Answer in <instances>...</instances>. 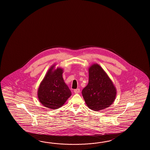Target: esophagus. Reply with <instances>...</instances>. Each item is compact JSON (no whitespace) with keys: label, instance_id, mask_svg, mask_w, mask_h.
<instances>
[{"label":"esophagus","instance_id":"1","mask_svg":"<svg viewBox=\"0 0 150 150\" xmlns=\"http://www.w3.org/2000/svg\"><path fill=\"white\" fill-rule=\"evenodd\" d=\"M74 92L75 93H79L80 92V89L79 88H78V89H74Z\"/></svg>","mask_w":150,"mask_h":150}]
</instances>
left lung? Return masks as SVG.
<instances>
[{
  "label": "left lung",
  "mask_w": 150,
  "mask_h": 150,
  "mask_svg": "<svg viewBox=\"0 0 150 150\" xmlns=\"http://www.w3.org/2000/svg\"><path fill=\"white\" fill-rule=\"evenodd\" d=\"M82 94L88 108L99 111L112 105L115 100L116 90L102 67L94 64L89 67L88 83L83 89Z\"/></svg>",
  "instance_id": "8db88e82"
}]
</instances>
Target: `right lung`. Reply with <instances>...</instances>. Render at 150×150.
<instances>
[{
    "label": "right lung",
    "mask_w": 150,
    "mask_h": 150,
    "mask_svg": "<svg viewBox=\"0 0 150 150\" xmlns=\"http://www.w3.org/2000/svg\"><path fill=\"white\" fill-rule=\"evenodd\" d=\"M54 65L49 70L38 89V98L42 104L48 108L56 109L61 107L71 96L68 86L62 76L63 70Z\"/></svg>",
    "instance_id": "add662e5"
}]
</instances>
